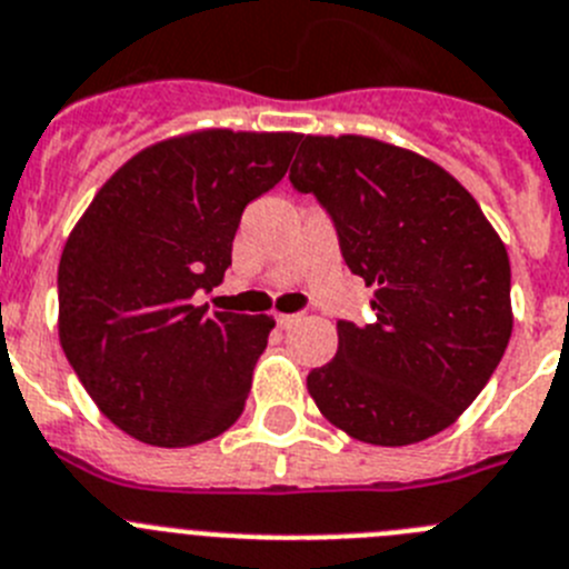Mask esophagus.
Returning <instances> with one entry per match:
<instances>
[{
  "label": "esophagus",
  "instance_id": "34e87169",
  "mask_svg": "<svg viewBox=\"0 0 569 569\" xmlns=\"http://www.w3.org/2000/svg\"><path fill=\"white\" fill-rule=\"evenodd\" d=\"M296 321H299V316H293V312H279V316H276V325H279L281 330H288V327H293Z\"/></svg>",
  "mask_w": 569,
  "mask_h": 569
}]
</instances>
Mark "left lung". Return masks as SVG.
<instances>
[{
	"label": "left lung",
	"mask_w": 569,
	"mask_h": 569,
	"mask_svg": "<svg viewBox=\"0 0 569 569\" xmlns=\"http://www.w3.org/2000/svg\"><path fill=\"white\" fill-rule=\"evenodd\" d=\"M293 189L319 197L347 268L375 288L372 325L338 321V352L307 375L321 415L372 446L455 423L513 330L505 242L460 180L363 134H299Z\"/></svg>",
	"instance_id": "left-lung-1"
}]
</instances>
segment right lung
<instances>
[{
    "label": "right lung",
    "mask_w": 569,
    "mask_h": 569,
    "mask_svg": "<svg viewBox=\"0 0 569 569\" xmlns=\"http://www.w3.org/2000/svg\"><path fill=\"white\" fill-rule=\"evenodd\" d=\"M293 132L200 129L146 146L103 182L59 262V341L103 417L186 448L237 423L270 316L208 312L250 200L288 171Z\"/></svg>",
    "instance_id": "1"
}]
</instances>
